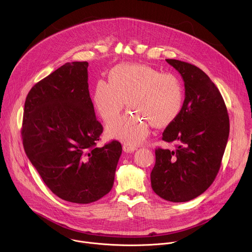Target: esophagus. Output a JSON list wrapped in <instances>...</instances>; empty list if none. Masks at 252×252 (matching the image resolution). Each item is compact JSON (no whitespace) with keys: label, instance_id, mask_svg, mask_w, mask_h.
Segmentation results:
<instances>
[{"label":"esophagus","instance_id":"obj_1","mask_svg":"<svg viewBox=\"0 0 252 252\" xmlns=\"http://www.w3.org/2000/svg\"><path fill=\"white\" fill-rule=\"evenodd\" d=\"M123 149H124V151L126 152V153H133V152L136 150V147L127 145V143H124V145H123Z\"/></svg>","mask_w":252,"mask_h":252}]
</instances>
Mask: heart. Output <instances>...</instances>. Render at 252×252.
<instances>
[{"instance_id": "obj_1", "label": "heart", "mask_w": 252, "mask_h": 252, "mask_svg": "<svg viewBox=\"0 0 252 252\" xmlns=\"http://www.w3.org/2000/svg\"><path fill=\"white\" fill-rule=\"evenodd\" d=\"M126 100L136 113L111 122L105 132L137 145L150 134V123L159 127L177 118L184 104L183 83L177 76L150 65L119 64L110 71L109 83H96L94 105L107 123L119 114Z\"/></svg>"}]
</instances>
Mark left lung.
Returning <instances> with one entry per match:
<instances>
[{"label":"left lung","mask_w":252,"mask_h":252,"mask_svg":"<svg viewBox=\"0 0 252 252\" xmlns=\"http://www.w3.org/2000/svg\"><path fill=\"white\" fill-rule=\"evenodd\" d=\"M166 62L182 75L186 98L181 113L162 133V140L177 143L176 149L156 150L151 182L161 198L185 202L203 193L217 177L229 118L220 92L203 70L178 60Z\"/></svg>","instance_id":"left-lung-1"}]
</instances>
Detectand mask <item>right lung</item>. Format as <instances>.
I'll list each match as a JSON object with an SVG mask.
<instances>
[{
    "mask_svg": "<svg viewBox=\"0 0 252 252\" xmlns=\"http://www.w3.org/2000/svg\"><path fill=\"white\" fill-rule=\"evenodd\" d=\"M88 62L66 63L35 84L24 109L22 138L27 157L60 198L91 203L114 186L122 145L96 142V120L88 84Z\"/></svg>",
    "mask_w": 252,
    "mask_h": 252,
    "instance_id": "add662e5",
    "label": "right lung"
}]
</instances>
